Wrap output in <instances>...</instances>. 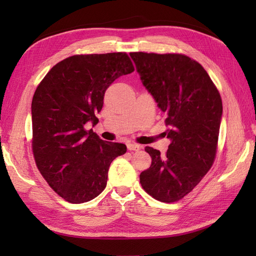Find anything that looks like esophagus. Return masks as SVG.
Here are the masks:
<instances>
[{
  "label": "esophagus",
  "instance_id": "34e87169",
  "mask_svg": "<svg viewBox=\"0 0 256 256\" xmlns=\"http://www.w3.org/2000/svg\"><path fill=\"white\" fill-rule=\"evenodd\" d=\"M128 150H138L142 146L138 145V144H135V143H128Z\"/></svg>",
  "mask_w": 256,
  "mask_h": 256
}]
</instances>
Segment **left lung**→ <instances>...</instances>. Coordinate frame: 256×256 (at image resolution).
I'll list each match as a JSON object with an SVG mask.
<instances>
[{
    "label": "left lung",
    "mask_w": 256,
    "mask_h": 256,
    "mask_svg": "<svg viewBox=\"0 0 256 256\" xmlns=\"http://www.w3.org/2000/svg\"><path fill=\"white\" fill-rule=\"evenodd\" d=\"M143 86L165 113L170 140L165 155L153 148L148 170L140 172L143 189L162 202L180 200L214 164L222 118L218 89L204 67L179 54L131 52Z\"/></svg>",
    "instance_id": "8db88e82"
}]
</instances>
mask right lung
I'll use <instances>...</instances> for the list:
<instances>
[{
	"mask_svg": "<svg viewBox=\"0 0 256 256\" xmlns=\"http://www.w3.org/2000/svg\"><path fill=\"white\" fill-rule=\"evenodd\" d=\"M134 72L125 52L76 55L55 64L32 101V153L48 184L68 202L82 204L106 187L113 160L126 146L106 142L84 125L99 120L104 92Z\"/></svg>",
	"mask_w": 256,
	"mask_h": 256,
	"instance_id": "obj_1",
	"label": "right lung"
}]
</instances>
